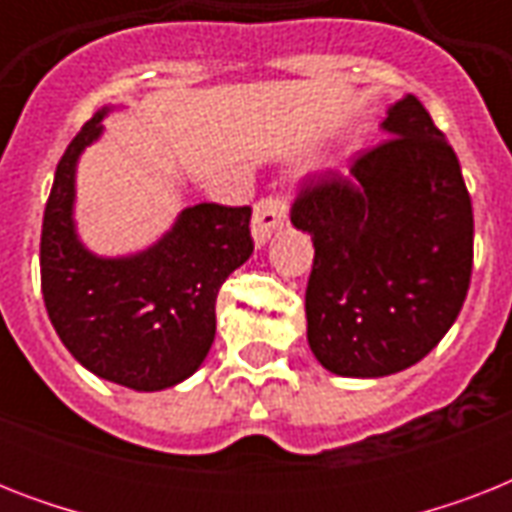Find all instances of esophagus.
<instances>
[{
    "label": "esophagus",
    "instance_id": "obj_1",
    "mask_svg": "<svg viewBox=\"0 0 512 512\" xmlns=\"http://www.w3.org/2000/svg\"><path fill=\"white\" fill-rule=\"evenodd\" d=\"M287 223V204L279 196H265L255 204V215H252V239L255 247H265V241L271 239L273 233L284 228Z\"/></svg>",
    "mask_w": 512,
    "mask_h": 512
}]
</instances>
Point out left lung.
Returning <instances> with one entry per match:
<instances>
[{
    "instance_id": "8db88e82",
    "label": "left lung",
    "mask_w": 512,
    "mask_h": 512,
    "mask_svg": "<svg viewBox=\"0 0 512 512\" xmlns=\"http://www.w3.org/2000/svg\"><path fill=\"white\" fill-rule=\"evenodd\" d=\"M380 130L388 140L350 177H319L292 207L316 247L308 345L340 377H385L428 356L473 271V207L444 132L414 95L390 103Z\"/></svg>"
}]
</instances>
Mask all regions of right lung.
I'll return each instance as SVG.
<instances>
[{"label":"right lung","mask_w":512,"mask_h":512,"mask_svg":"<svg viewBox=\"0 0 512 512\" xmlns=\"http://www.w3.org/2000/svg\"><path fill=\"white\" fill-rule=\"evenodd\" d=\"M111 111L103 106L84 124L55 170L42 223V295L60 342L84 369L154 393L204 364L217 292L252 255V209L193 204L151 247L95 255L76 231V167Z\"/></svg>","instance_id":"obj_1"}]
</instances>
